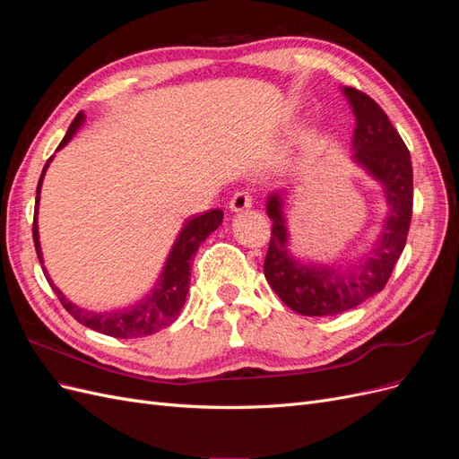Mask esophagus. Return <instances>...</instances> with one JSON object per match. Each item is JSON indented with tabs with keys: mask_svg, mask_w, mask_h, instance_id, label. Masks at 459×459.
<instances>
[{
	"mask_svg": "<svg viewBox=\"0 0 459 459\" xmlns=\"http://www.w3.org/2000/svg\"><path fill=\"white\" fill-rule=\"evenodd\" d=\"M253 206V197L248 191H238L235 195L230 199V208L231 212H241L247 211V208Z\"/></svg>",
	"mask_w": 459,
	"mask_h": 459,
	"instance_id": "1",
	"label": "esophagus"
}]
</instances>
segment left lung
<instances>
[{
    "label": "left lung",
    "mask_w": 459,
    "mask_h": 459,
    "mask_svg": "<svg viewBox=\"0 0 459 459\" xmlns=\"http://www.w3.org/2000/svg\"><path fill=\"white\" fill-rule=\"evenodd\" d=\"M342 93L356 117L352 159L383 186L388 216L366 256L341 268L316 266L290 255L283 199L280 193H272L266 203L272 238L264 275L277 297L302 316H335L383 290L404 251L411 221L413 170L406 143L369 95L356 88H342Z\"/></svg>",
    "instance_id": "8db88e82"
}]
</instances>
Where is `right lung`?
Here are the masks:
<instances>
[{"instance_id":"add662e5","label":"right lung","mask_w":459,"mask_h":459,"mask_svg":"<svg viewBox=\"0 0 459 459\" xmlns=\"http://www.w3.org/2000/svg\"><path fill=\"white\" fill-rule=\"evenodd\" d=\"M82 122H84V113H78L71 124V128H68L66 135L63 137V142L59 143V149H63L68 142L73 140V135L82 126ZM49 162L51 159L46 162L44 172H41L38 187H36V208H34V224H32L34 247H36L38 258L41 262V268H44V258H41V247L38 238V203H39L41 182H44ZM221 220H224V212H221L220 208H214V211H208L204 214H197L191 220H187V224L178 235L169 258H166V264L157 285L152 287V290L145 299L134 304V307L122 308V310H110V312H91L86 308H80L68 300L61 290L55 287L48 270L44 268L46 280L55 290V295H57V299L61 300L65 310L82 325L117 339H137V337L152 335V333H157L162 327L176 322L179 310L184 308V302L189 290V281H191L189 275H191L193 255L197 253L199 245L208 238V235H211L214 230H218Z\"/></svg>"}]
</instances>
